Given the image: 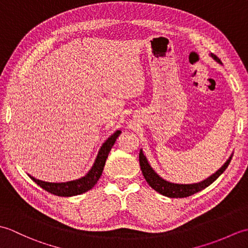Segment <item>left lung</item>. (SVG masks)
<instances>
[{"label":"left lung","instance_id":"8db88e82","mask_svg":"<svg viewBox=\"0 0 248 248\" xmlns=\"http://www.w3.org/2000/svg\"><path fill=\"white\" fill-rule=\"evenodd\" d=\"M211 56L217 62H222L217 55L211 54ZM231 159H232V155L229 157L228 161L226 162L225 164L214 173V175L209 177L208 179H205V180L202 182L194 183V184H176V183H170L168 181H165L164 179H162L161 177L157 176L155 171L152 170L151 166L148 164V161H147L143 151L141 150L140 151V166L147 183H148L149 186L155 189V191L159 192L160 194L164 195V196L170 197V198H183V197L191 196V195L200 192L202 189L209 186L210 184L213 183L225 171L226 168L228 167Z\"/></svg>","mask_w":248,"mask_h":248}]
</instances>
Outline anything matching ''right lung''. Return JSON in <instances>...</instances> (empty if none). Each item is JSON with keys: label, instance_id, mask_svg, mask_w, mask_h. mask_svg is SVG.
Segmentation results:
<instances>
[{"label": "right lung", "instance_id": "1", "mask_svg": "<svg viewBox=\"0 0 248 248\" xmlns=\"http://www.w3.org/2000/svg\"><path fill=\"white\" fill-rule=\"evenodd\" d=\"M120 133H121L120 131H116V132L110 136L107 141H105L103 146L101 147V149L99 151L96 162H94L92 170H89V172L85 177L78 179V180L69 181L65 183H50V182L38 180V179H35L34 177H31V176L30 178L38 184L40 187L46 189V192L56 195V196L69 197V196H76V195L85 193L93 187L94 184L98 182L100 176L102 175L105 161H107L109 151L112 149V147L114 146L115 141L120 135Z\"/></svg>", "mask_w": 248, "mask_h": 248}]
</instances>
